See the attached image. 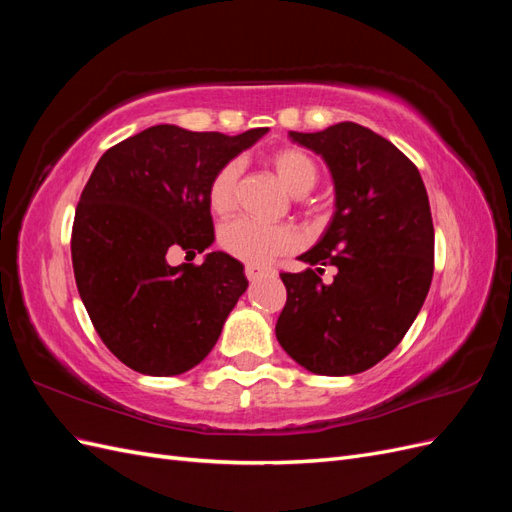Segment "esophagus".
Listing matches in <instances>:
<instances>
[{"label":"esophagus","mask_w":512,"mask_h":512,"mask_svg":"<svg viewBox=\"0 0 512 512\" xmlns=\"http://www.w3.org/2000/svg\"><path fill=\"white\" fill-rule=\"evenodd\" d=\"M245 275L250 282H256V280H260V277L273 275V269L262 267V265H245Z\"/></svg>","instance_id":"esophagus-1"}]
</instances>
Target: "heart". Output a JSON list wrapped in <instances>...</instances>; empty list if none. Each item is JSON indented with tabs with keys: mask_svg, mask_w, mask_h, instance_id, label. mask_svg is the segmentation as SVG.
Here are the masks:
<instances>
[{
	"mask_svg": "<svg viewBox=\"0 0 512 512\" xmlns=\"http://www.w3.org/2000/svg\"><path fill=\"white\" fill-rule=\"evenodd\" d=\"M269 164L294 196H303L318 181L316 162L299 147H280L267 156ZM241 168L237 162L222 164L209 179L207 205L213 215L226 218L237 205V181ZM222 250L250 265H262L273 256L290 252L297 245V232L286 224H265L250 218L228 222L220 230Z\"/></svg>",
	"mask_w": 512,
	"mask_h": 512,
	"instance_id": "heart-1",
	"label": "heart"
}]
</instances>
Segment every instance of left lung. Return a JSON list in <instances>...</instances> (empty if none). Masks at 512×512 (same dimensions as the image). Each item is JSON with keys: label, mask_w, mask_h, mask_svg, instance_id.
<instances>
[{"label": "left lung", "mask_w": 512, "mask_h": 512, "mask_svg": "<svg viewBox=\"0 0 512 512\" xmlns=\"http://www.w3.org/2000/svg\"><path fill=\"white\" fill-rule=\"evenodd\" d=\"M316 151L335 183V213L312 250L316 269L280 273V346L312 374L352 376L380 363L421 312L433 277V222L418 168L359 123L288 132ZM322 266L338 275L324 285Z\"/></svg>", "instance_id": "8db88e82"}]
</instances>
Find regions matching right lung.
Wrapping results in <instances>:
<instances>
[{
    "mask_svg": "<svg viewBox=\"0 0 512 512\" xmlns=\"http://www.w3.org/2000/svg\"><path fill=\"white\" fill-rule=\"evenodd\" d=\"M267 132L162 123L108 149L91 173L72 224L74 280L104 346L138 374L198 365L245 292L243 265L224 252L179 267L166 254L213 243L209 179Z\"/></svg>",
    "mask_w": 512,
    "mask_h": 512,
    "instance_id": "right-lung-1",
    "label": "right lung"
}]
</instances>
